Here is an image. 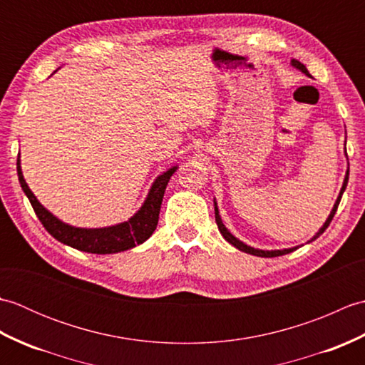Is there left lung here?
I'll return each mask as SVG.
<instances>
[{"instance_id": "left-lung-1", "label": "left lung", "mask_w": 365, "mask_h": 365, "mask_svg": "<svg viewBox=\"0 0 365 365\" xmlns=\"http://www.w3.org/2000/svg\"><path fill=\"white\" fill-rule=\"evenodd\" d=\"M292 64L297 67V68H299V71L302 72V73H306L307 76H311V73L307 72V68H306V66H302L299 61H297V59H293L292 61ZM348 174H350V170H346V175H345V180H344V185H342V190H340V195H339V197H337V200H336V204H334V208H332V212H331V215L328 216V220H327V222L323 224V227L317 232V235L311 240V242H314L315 238H319L324 230L328 229V226H329V222L332 221V218H334V215H336V212H337V207H339V204H340V199H342V195H344V191H345V188H346V183H348ZM215 220H216V224H218V229H220V232H221V235L227 240V242L230 243V245H234L237 250H240V251H243V252H247V254H252V255H257V257H277V255H284V254H289V252H293L294 250H297V247H290V250H277V251H262V250H254V247H251V246H247V245H245V243H242L240 242V240H237L234 235L230 234V232L226 229V226H224L222 224V221H221V216H220V212H218V207H216V202H215Z\"/></svg>"}]
</instances>
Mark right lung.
<instances>
[{
  "label": "right lung",
  "mask_w": 365,
  "mask_h": 365,
  "mask_svg": "<svg viewBox=\"0 0 365 365\" xmlns=\"http://www.w3.org/2000/svg\"><path fill=\"white\" fill-rule=\"evenodd\" d=\"M175 170L177 166L170 168L166 173L157 177V180L153 182L143 207L128 221L103 229H80L59 221L56 216H53L43 205H41V202L33 195V191L29 190L25 178H23L20 158L17 160V174L21 190L25 191L38 221L43 224V227L48 230V234L61 243L91 254H114L127 251L130 247L144 243L153 234V230L157 229L163 196H165L169 178Z\"/></svg>",
  "instance_id": "right-lung-1"
}]
</instances>
